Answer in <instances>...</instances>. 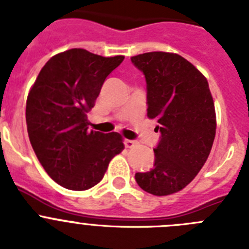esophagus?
Listing matches in <instances>:
<instances>
[{"mask_svg": "<svg viewBox=\"0 0 249 249\" xmlns=\"http://www.w3.org/2000/svg\"><path fill=\"white\" fill-rule=\"evenodd\" d=\"M137 144V141L135 140H124V146L127 148H132V147H135Z\"/></svg>", "mask_w": 249, "mask_h": 249, "instance_id": "obj_1", "label": "esophagus"}]
</instances>
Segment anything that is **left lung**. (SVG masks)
Segmentation results:
<instances>
[{
    "label": "left lung",
    "instance_id": "obj_1",
    "mask_svg": "<svg viewBox=\"0 0 249 249\" xmlns=\"http://www.w3.org/2000/svg\"><path fill=\"white\" fill-rule=\"evenodd\" d=\"M144 74L147 116L156 118L160 137L155 164L135 175L138 186L155 196L181 191L201 171L215 136V112L206 77L186 58L168 52L131 57Z\"/></svg>",
    "mask_w": 249,
    "mask_h": 249
}]
</instances>
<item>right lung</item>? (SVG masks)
I'll use <instances>...</instances> for the list:
<instances>
[{
	"label": "right lung",
	"mask_w": 249,
	"mask_h": 249,
	"mask_svg": "<svg viewBox=\"0 0 249 249\" xmlns=\"http://www.w3.org/2000/svg\"><path fill=\"white\" fill-rule=\"evenodd\" d=\"M123 59L72 48L47 61L28 93L26 123L32 148L47 175L67 190L96 186L124 147L116 132L87 127V112Z\"/></svg>",
	"instance_id": "add662e5"
}]
</instances>
